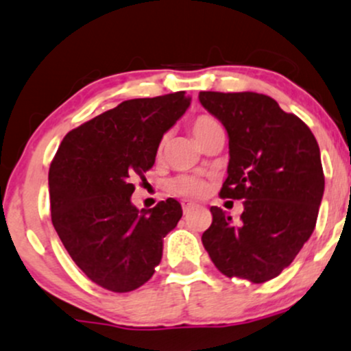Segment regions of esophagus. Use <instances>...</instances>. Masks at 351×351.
<instances>
[{
  "instance_id": "34e87169",
  "label": "esophagus",
  "mask_w": 351,
  "mask_h": 351,
  "mask_svg": "<svg viewBox=\"0 0 351 351\" xmlns=\"http://www.w3.org/2000/svg\"><path fill=\"white\" fill-rule=\"evenodd\" d=\"M182 206H183V213H184V215H188V213H190V211L193 210V208H195V203L188 202V199H183Z\"/></svg>"
}]
</instances>
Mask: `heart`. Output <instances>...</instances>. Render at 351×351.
Instances as JSON below:
<instances>
[{
  "label": "heart",
  "instance_id": "heart-1",
  "mask_svg": "<svg viewBox=\"0 0 351 351\" xmlns=\"http://www.w3.org/2000/svg\"><path fill=\"white\" fill-rule=\"evenodd\" d=\"M218 121L215 118L208 117V114H199L196 117L193 121H191V132H193L196 140H202L205 134L210 132L213 126H217ZM165 145H167V140H161L160 145H158L156 149V155L158 158L163 156L165 152ZM171 191H175L176 195H182V196H188V198H198V196H203L206 193L208 190V184L205 180L198 178V176H191V175H182L178 178H175L169 184Z\"/></svg>",
  "mask_w": 351,
  "mask_h": 351
}]
</instances>
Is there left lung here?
I'll use <instances>...</instances> for the list:
<instances>
[{
    "mask_svg": "<svg viewBox=\"0 0 351 351\" xmlns=\"http://www.w3.org/2000/svg\"><path fill=\"white\" fill-rule=\"evenodd\" d=\"M198 98L228 133L219 196L245 206L238 223L211 206L203 246L228 278L265 283L295 260L315 230L325 190L318 143L302 119L267 95L202 91Z\"/></svg>",
    "mask_w": 351,
    "mask_h": 351,
    "instance_id": "1",
    "label": "left lung"
}]
</instances>
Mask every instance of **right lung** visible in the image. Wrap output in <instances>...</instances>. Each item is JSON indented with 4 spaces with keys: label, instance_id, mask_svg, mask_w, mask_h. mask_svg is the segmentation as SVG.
<instances>
[{
    "label": "right lung",
    "instance_id": "obj_1",
    "mask_svg": "<svg viewBox=\"0 0 351 351\" xmlns=\"http://www.w3.org/2000/svg\"><path fill=\"white\" fill-rule=\"evenodd\" d=\"M190 101L176 91L119 103L71 130L53 158V226L73 261L106 290L126 293L148 282L161 261L163 238L182 218L176 199L138 210L132 195L133 182L145 180L161 138Z\"/></svg>",
    "mask_w": 351,
    "mask_h": 351
}]
</instances>
